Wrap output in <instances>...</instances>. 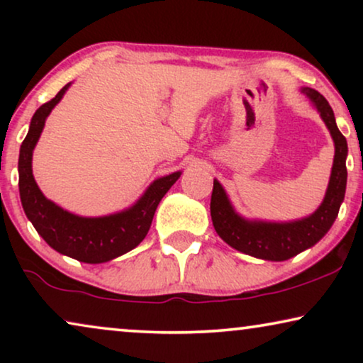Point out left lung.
I'll list each match as a JSON object with an SVG mask.
<instances>
[{"label": "left lung", "instance_id": "8db88e82", "mask_svg": "<svg viewBox=\"0 0 363 363\" xmlns=\"http://www.w3.org/2000/svg\"><path fill=\"white\" fill-rule=\"evenodd\" d=\"M302 92L311 99L317 112L320 113L335 145L329 186H327L324 201L320 203V206L311 216L289 223L245 220L231 206L221 183L218 180L213 182L210 210L216 233L231 247L245 252V255L259 257V259L286 261L299 255L307 247L314 246L334 225L345 196V158L347 152H349L345 137L337 128L334 111L325 101V97L309 87H302Z\"/></svg>", "mask_w": 363, "mask_h": 363}]
</instances>
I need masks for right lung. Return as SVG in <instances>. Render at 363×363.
<instances>
[{
	"mask_svg": "<svg viewBox=\"0 0 363 363\" xmlns=\"http://www.w3.org/2000/svg\"><path fill=\"white\" fill-rule=\"evenodd\" d=\"M69 86L71 82L66 84L56 97L43 104L34 112L28 135L19 150V196H21L28 220L33 223L36 231L52 250L77 261L99 264V262H107L113 257L125 255L140 245L150 230L158 203L170 190L173 183L180 178L182 172L157 178L135 205L108 216H77L48 200L33 177V150L39 140L48 116L57 106Z\"/></svg>",
	"mask_w": 363,
	"mask_h": 363,
	"instance_id": "right-lung-1",
	"label": "right lung"
}]
</instances>
